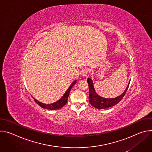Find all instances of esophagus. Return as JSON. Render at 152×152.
I'll list each match as a JSON object with an SVG mask.
<instances>
[{"instance_id": "esophagus-1", "label": "esophagus", "mask_w": 152, "mask_h": 152, "mask_svg": "<svg viewBox=\"0 0 152 152\" xmlns=\"http://www.w3.org/2000/svg\"><path fill=\"white\" fill-rule=\"evenodd\" d=\"M88 74V70L86 69H84L81 70V75L83 76H86Z\"/></svg>"}]
</instances>
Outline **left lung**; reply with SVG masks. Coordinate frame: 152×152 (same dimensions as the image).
Returning <instances> with one entry per match:
<instances>
[{"mask_svg":"<svg viewBox=\"0 0 152 152\" xmlns=\"http://www.w3.org/2000/svg\"><path fill=\"white\" fill-rule=\"evenodd\" d=\"M87 82L88 83V86H89L90 103L94 107L97 108V109H100V110L106 109V108H108L110 107L115 106L118 103H119L124 96L129 88V83H130V81H129V83L127 86L126 90L120 96L113 99H106V98H103L100 96L96 93L93 86V80H91V78H88Z\"/></svg>","mask_w":152,"mask_h":152,"instance_id":"left-lung-1","label":"left lung"}]
</instances>
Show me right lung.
Instances as JSON below:
<instances>
[{
	"mask_svg": "<svg viewBox=\"0 0 152 152\" xmlns=\"http://www.w3.org/2000/svg\"><path fill=\"white\" fill-rule=\"evenodd\" d=\"M76 80H75L72 83V85L70 86V87L68 88V90H67V91L65 93V94L63 95V96L57 102L51 103V104H45L41 103L39 101H38L37 100H36L34 98L35 102L39 105L41 107L45 108V109H47V110H58L59 109V108H61L62 107H63L65 104H66L67 102V100H68V97L70 94V91L72 88V86L76 83Z\"/></svg>",
	"mask_w": 152,
	"mask_h": 152,
	"instance_id": "right-lung-1",
	"label": "right lung"
}]
</instances>
